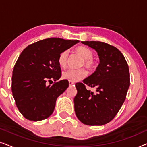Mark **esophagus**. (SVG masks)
Segmentation results:
<instances>
[{"label": "esophagus", "instance_id": "obj_1", "mask_svg": "<svg viewBox=\"0 0 147 147\" xmlns=\"http://www.w3.org/2000/svg\"><path fill=\"white\" fill-rule=\"evenodd\" d=\"M74 84V83L72 81H69V86H73Z\"/></svg>", "mask_w": 147, "mask_h": 147}]
</instances>
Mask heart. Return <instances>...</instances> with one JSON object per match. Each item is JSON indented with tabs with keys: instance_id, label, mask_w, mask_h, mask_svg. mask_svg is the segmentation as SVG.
<instances>
[{
	"instance_id": "heart-1",
	"label": "heart",
	"mask_w": 147,
	"mask_h": 147,
	"mask_svg": "<svg viewBox=\"0 0 147 147\" xmlns=\"http://www.w3.org/2000/svg\"><path fill=\"white\" fill-rule=\"evenodd\" d=\"M75 51L76 53L83 58L81 63H80V66L84 65L89 69H91L94 67L95 63H94V61L92 59L93 52L91 49L84 47V46H80V47L76 48ZM68 55H69V52H68L67 50L62 51L59 55L57 62L61 67H65L67 65ZM86 74H87V73H86V71L84 68H80V69H69L65 70L62 73V78L64 80H69V81L78 82L83 79L84 77H86Z\"/></svg>"
}]
</instances>
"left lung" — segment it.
Returning a JSON list of instances; mask_svg holds the SVG:
<instances>
[{"mask_svg":"<svg viewBox=\"0 0 147 147\" xmlns=\"http://www.w3.org/2000/svg\"><path fill=\"white\" fill-rule=\"evenodd\" d=\"M95 49L100 63L92 75L76 84L78 93L74 99L78 119L90 126H101L115 117L126 99L130 86L128 64L117 48L100 41H81ZM96 88V93L85 85Z\"/></svg>","mask_w":147,"mask_h":147,"instance_id":"1","label":"left lung"}]
</instances>
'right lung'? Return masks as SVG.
<instances>
[{
	"label": "right lung",
	"mask_w": 147,
	"mask_h": 147,
	"mask_svg": "<svg viewBox=\"0 0 147 147\" xmlns=\"http://www.w3.org/2000/svg\"><path fill=\"white\" fill-rule=\"evenodd\" d=\"M78 40L49 38L29 45L16 62L12 76V93L19 112L32 121L49 117L57 98L69 86L67 80L52 86L47 81H57L61 76L57 62L62 51L79 43Z\"/></svg>",
	"instance_id": "add662e5"
}]
</instances>
